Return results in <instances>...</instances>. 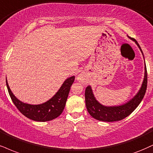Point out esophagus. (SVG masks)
I'll return each instance as SVG.
<instances>
[{
    "label": "esophagus",
    "instance_id": "esophagus-1",
    "mask_svg": "<svg viewBox=\"0 0 153 153\" xmlns=\"http://www.w3.org/2000/svg\"><path fill=\"white\" fill-rule=\"evenodd\" d=\"M78 81L80 82H86L85 77L84 75H79L78 78Z\"/></svg>",
    "mask_w": 153,
    "mask_h": 153
}]
</instances>
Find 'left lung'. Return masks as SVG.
I'll return each mask as SVG.
<instances>
[{"mask_svg": "<svg viewBox=\"0 0 153 153\" xmlns=\"http://www.w3.org/2000/svg\"><path fill=\"white\" fill-rule=\"evenodd\" d=\"M131 39L135 42L143 53L138 43L134 38H131ZM147 85H148V73H147L146 65H145L144 80L137 94L127 103L116 107H106L99 103L95 100L94 95L93 94L91 87L88 86L85 88V105L88 112L93 118L97 120L104 121V122H114V121L121 120L130 115L139 105L144 97L147 90Z\"/></svg>", "mask_w": 153, "mask_h": 153, "instance_id": "left-lung-1", "label": "left lung"}]
</instances>
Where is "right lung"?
Returning a JSON list of instances; mask_svg holds the SVG:
<instances>
[{
    "instance_id": "add662e5",
    "label": "right lung",
    "mask_w": 153,
    "mask_h": 153,
    "mask_svg": "<svg viewBox=\"0 0 153 153\" xmlns=\"http://www.w3.org/2000/svg\"><path fill=\"white\" fill-rule=\"evenodd\" d=\"M75 80V76L68 78L56 95L48 101L40 105L23 103L18 100L9 88L6 80V85L10 98L18 110L27 118L39 122L52 120L58 117L63 111L70 89Z\"/></svg>"
}]
</instances>
